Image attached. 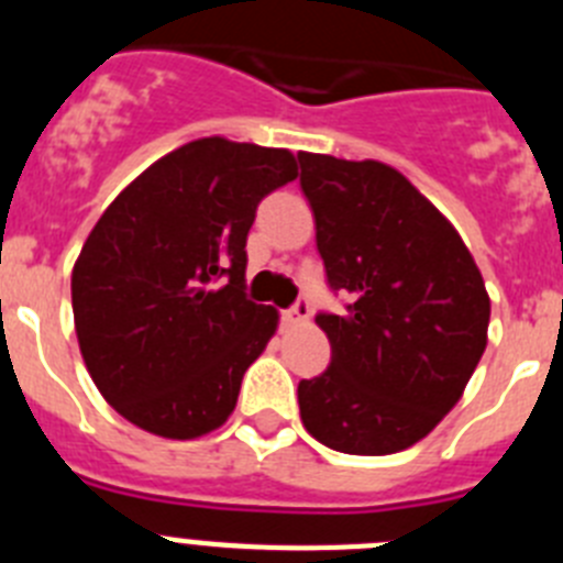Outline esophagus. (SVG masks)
I'll return each mask as SVG.
<instances>
[{"label":"esophagus","instance_id":"obj_1","mask_svg":"<svg viewBox=\"0 0 563 563\" xmlns=\"http://www.w3.org/2000/svg\"><path fill=\"white\" fill-rule=\"evenodd\" d=\"M307 318H310V301H307V298H298V301L290 307V310L282 312V321H285V324H290V327L305 324Z\"/></svg>","mask_w":563,"mask_h":563}]
</instances>
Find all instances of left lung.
Listing matches in <instances>:
<instances>
[{"instance_id": "obj_1", "label": "left lung", "mask_w": 563, "mask_h": 563, "mask_svg": "<svg viewBox=\"0 0 563 563\" xmlns=\"http://www.w3.org/2000/svg\"><path fill=\"white\" fill-rule=\"evenodd\" d=\"M327 285L332 361L298 383L305 429L341 454L383 456L434 431L487 346L490 298L456 228L397 168L298 152Z\"/></svg>"}]
</instances>
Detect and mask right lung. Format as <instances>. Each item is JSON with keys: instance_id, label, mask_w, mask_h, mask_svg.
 <instances>
[{"instance_id": "right-lung-1", "label": "right lung", "mask_w": 563, "mask_h": 563, "mask_svg": "<svg viewBox=\"0 0 563 563\" xmlns=\"http://www.w3.org/2000/svg\"><path fill=\"white\" fill-rule=\"evenodd\" d=\"M298 177L287 148L202 137L101 213L73 267V316L103 400L148 434L220 429L278 327L245 296L258 202Z\"/></svg>"}]
</instances>
